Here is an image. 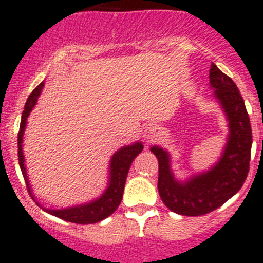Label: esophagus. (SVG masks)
Returning a JSON list of instances; mask_svg holds the SVG:
<instances>
[{"mask_svg":"<svg viewBox=\"0 0 263 263\" xmlns=\"http://www.w3.org/2000/svg\"><path fill=\"white\" fill-rule=\"evenodd\" d=\"M161 136V129L158 128V126L156 124H148L144 129V137L148 143H152V141L158 140V137Z\"/></svg>","mask_w":263,"mask_h":263,"instance_id":"esophagus-1","label":"esophagus"}]
</instances>
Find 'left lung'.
Here are the masks:
<instances>
[{
    "instance_id": "1",
    "label": "left lung",
    "mask_w": 263,
    "mask_h": 263,
    "mask_svg": "<svg viewBox=\"0 0 263 263\" xmlns=\"http://www.w3.org/2000/svg\"><path fill=\"white\" fill-rule=\"evenodd\" d=\"M210 84L228 119L229 136L220 161L199 176L179 183L170 172L169 155L160 146L151 148L158 160V193L170 211L200 216L223 205L247 179L252 152V126L240 90L231 77L211 64Z\"/></svg>"
}]
</instances>
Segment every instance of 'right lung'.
Instances as JSON below:
<instances>
[{"label": "right lung", "instance_id": "1", "mask_svg": "<svg viewBox=\"0 0 263 263\" xmlns=\"http://www.w3.org/2000/svg\"><path fill=\"white\" fill-rule=\"evenodd\" d=\"M44 84L37 85L34 89L30 97L27 98V102L25 105V110L22 112V120H21L20 132H18V160H20V166L22 170L23 178H25L26 186L27 190L31 195V190H30V184H28L27 174H26L25 167V160H23V152H22V139L23 132H25L26 120L27 117L31 112L32 107L35 106L39 97L40 91L43 89ZM143 151V144L135 143L134 145L123 146L119 149L112 158H111L110 164V183L105 193L102 194L101 198L93 200V202L87 203L84 205H76V207L65 208V210H47L51 215L56 217H60L63 220H67L70 223L76 224H94L98 223L101 220L106 219L110 216L111 214H114L115 210L119 207L120 202L123 198V191H124V184H126L127 174L131 167L132 161L135 160L139 153ZM32 196V195H31ZM34 199V196H32Z\"/></svg>", "mask_w": 263, "mask_h": 263}]
</instances>
